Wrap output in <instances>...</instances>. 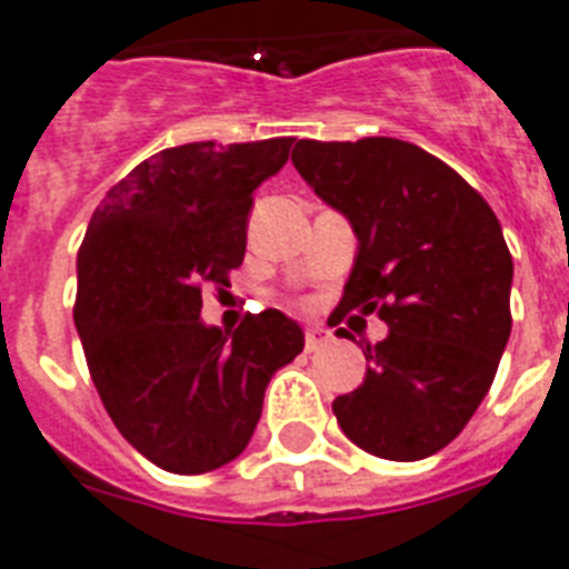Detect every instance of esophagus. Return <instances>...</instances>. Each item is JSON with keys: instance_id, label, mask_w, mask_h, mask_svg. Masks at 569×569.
Returning a JSON list of instances; mask_svg holds the SVG:
<instances>
[{"instance_id": "34e87169", "label": "esophagus", "mask_w": 569, "mask_h": 569, "mask_svg": "<svg viewBox=\"0 0 569 569\" xmlns=\"http://www.w3.org/2000/svg\"><path fill=\"white\" fill-rule=\"evenodd\" d=\"M329 340H331L329 329H320V326H311V329H306V349H308V352H320L322 347H329Z\"/></svg>"}]
</instances>
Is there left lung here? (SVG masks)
I'll list each match as a JSON object with an SVG mask.
<instances>
[{
	"label": "left lung",
	"instance_id": "1",
	"mask_svg": "<svg viewBox=\"0 0 569 569\" xmlns=\"http://www.w3.org/2000/svg\"><path fill=\"white\" fill-rule=\"evenodd\" d=\"M290 161L356 229V267L331 317L379 313L390 329L363 349V385L331 411L372 456H435L470 422L511 335L515 261L497 213L406 140H299Z\"/></svg>",
	"mask_w": 569,
	"mask_h": 569
}]
</instances>
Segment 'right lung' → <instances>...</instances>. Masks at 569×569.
<instances>
[{
  "instance_id": "1",
  "label": "right lung",
  "mask_w": 569,
  "mask_h": 569,
  "mask_svg": "<svg viewBox=\"0 0 569 569\" xmlns=\"http://www.w3.org/2000/svg\"><path fill=\"white\" fill-rule=\"evenodd\" d=\"M290 147L293 138L163 149L90 217L72 320L104 411L161 470L197 476L234 461L272 372L306 347L276 308L234 331L199 320L202 284H229L243 263L252 193Z\"/></svg>"
}]
</instances>
